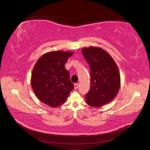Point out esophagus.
Segmentation results:
<instances>
[{
  "label": "esophagus",
  "mask_w": 150,
  "mask_h": 150,
  "mask_svg": "<svg viewBox=\"0 0 150 150\" xmlns=\"http://www.w3.org/2000/svg\"><path fill=\"white\" fill-rule=\"evenodd\" d=\"M74 88L75 89H77L79 88V84L78 83H76L74 84Z\"/></svg>",
  "instance_id": "obj_1"
}]
</instances>
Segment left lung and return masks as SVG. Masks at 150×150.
Listing matches in <instances>:
<instances>
[{"label": "left lung", "mask_w": 150, "mask_h": 150, "mask_svg": "<svg viewBox=\"0 0 150 150\" xmlns=\"http://www.w3.org/2000/svg\"><path fill=\"white\" fill-rule=\"evenodd\" d=\"M82 53L91 71V87L85 95L86 101L92 107L103 106L112 101L119 92V68L110 54L100 47H83Z\"/></svg>", "instance_id": "8db88e82"}]
</instances>
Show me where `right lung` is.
I'll return each instance as SVG.
<instances>
[{"instance_id":"add662e5","label":"right lung","mask_w":150,"mask_h":150,"mask_svg":"<svg viewBox=\"0 0 150 150\" xmlns=\"http://www.w3.org/2000/svg\"><path fill=\"white\" fill-rule=\"evenodd\" d=\"M73 54L70 51L47 52L37 60L33 67L31 87L37 98L47 106L55 108L64 103L74 89L64 66Z\"/></svg>"}]
</instances>
